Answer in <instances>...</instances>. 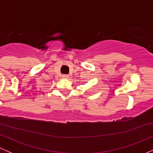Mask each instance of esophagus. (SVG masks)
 Here are the masks:
<instances>
[{
	"label": "esophagus",
	"instance_id": "esophagus-1",
	"mask_svg": "<svg viewBox=\"0 0 153 153\" xmlns=\"http://www.w3.org/2000/svg\"><path fill=\"white\" fill-rule=\"evenodd\" d=\"M62 78H64V79H68V78H69V75H66V74H64V75H62Z\"/></svg>",
	"mask_w": 153,
	"mask_h": 153
}]
</instances>
